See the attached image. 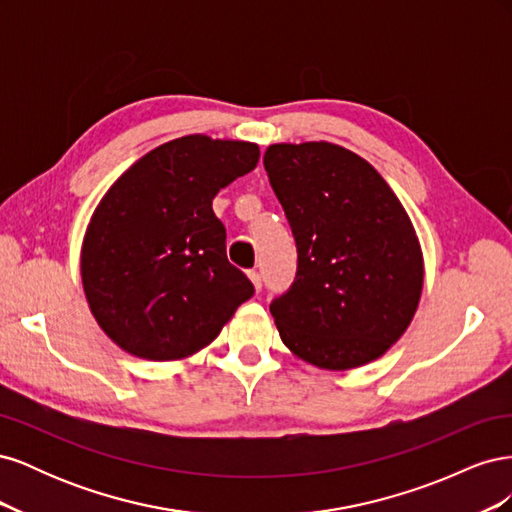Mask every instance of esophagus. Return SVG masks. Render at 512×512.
<instances>
[{
	"label": "esophagus",
	"instance_id": "34e87169",
	"mask_svg": "<svg viewBox=\"0 0 512 512\" xmlns=\"http://www.w3.org/2000/svg\"><path fill=\"white\" fill-rule=\"evenodd\" d=\"M247 275H250V280H252L254 288L260 290V288H262V277H260V273H258L256 269H252V271H247Z\"/></svg>",
	"mask_w": 512,
	"mask_h": 512
}]
</instances>
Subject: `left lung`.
I'll use <instances>...</instances> for the list:
<instances>
[{
  "instance_id": "1",
  "label": "left lung",
  "mask_w": 512,
  "mask_h": 512,
  "mask_svg": "<svg viewBox=\"0 0 512 512\" xmlns=\"http://www.w3.org/2000/svg\"><path fill=\"white\" fill-rule=\"evenodd\" d=\"M262 162L297 243L294 282L269 307L282 342L322 369L378 359L423 290L406 209L374 166L333 143L271 145Z\"/></svg>"
}]
</instances>
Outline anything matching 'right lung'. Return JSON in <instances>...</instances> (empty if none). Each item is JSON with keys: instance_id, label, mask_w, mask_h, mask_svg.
<instances>
[{"instance_id": "add662e5", "label": "right lung", "mask_w": 512, "mask_h": 512, "mask_svg": "<svg viewBox=\"0 0 512 512\" xmlns=\"http://www.w3.org/2000/svg\"><path fill=\"white\" fill-rule=\"evenodd\" d=\"M258 145L181 136L149 151L104 194L81 254L91 314L126 352L175 361L209 346L254 294L226 258L213 198L256 168Z\"/></svg>"}]
</instances>
